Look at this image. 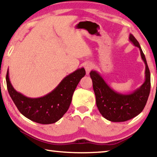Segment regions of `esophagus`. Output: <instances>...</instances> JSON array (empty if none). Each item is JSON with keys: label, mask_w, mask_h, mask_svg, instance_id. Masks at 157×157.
<instances>
[{"label": "esophagus", "mask_w": 157, "mask_h": 157, "mask_svg": "<svg viewBox=\"0 0 157 157\" xmlns=\"http://www.w3.org/2000/svg\"><path fill=\"white\" fill-rule=\"evenodd\" d=\"M93 68H94V66L91 63H86L85 64V70H86V72L87 74L89 73V72H90L91 70L93 69Z\"/></svg>", "instance_id": "1"}]
</instances>
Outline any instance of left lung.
<instances>
[{"label":"left lung","instance_id":"obj_1","mask_svg":"<svg viewBox=\"0 0 157 157\" xmlns=\"http://www.w3.org/2000/svg\"><path fill=\"white\" fill-rule=\"evenodd\" d=\"M128 38L134 46L139 48L141 59L145 64V82L140 87L129 94L119 93L106 83L98 71L90 72L98 110L104 118L113 122L126 121L138 115L145 108L150 92V72L145 54L132 34L129 35Z\"/></svg>","mask_w":157,"mask_h":157}]
</instances>
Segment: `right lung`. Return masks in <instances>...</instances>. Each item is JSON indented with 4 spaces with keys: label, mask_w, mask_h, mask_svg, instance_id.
<instances>
[{
    "label": "right lung",
    "mask_w": 157,
    "mask_h": 157,
    "mask_svg": "<svg viewBox=\"0 0 157 157\" xmlns=\"http://www.w3.org/2000/svg\"><path fill=\"white\" fill-rule=\"evenodd\" d=\"M85 74L84 68L77 69L66 76L55 89L46 95L39 98H29L14 89L10 80L7 70V87L12 101L24 117L36 123L53 124L68 111L74 91Z\"/></svg>",
    "instance_id": "obj_1"
}]
</instances>
